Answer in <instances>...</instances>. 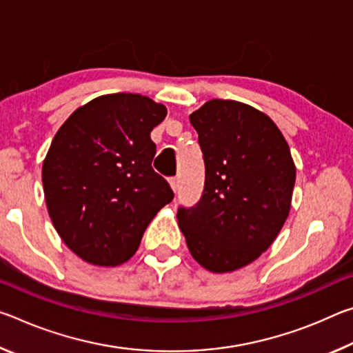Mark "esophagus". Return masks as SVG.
Listing matches in <instances>:
<instances>
[{
	"label": "esophagus",
	"instance_id": "34e87169",
	"mask_svg": "<svg viewBox=\"0 0 353 353\" xmlns=\"http://www.w3.org/2000/svg\"><path fill=\"white\" fill-rule=\"evenodd\" d=\"M170 185H171V188H172V191H177V188H179V177H171L170 179Z\"/></svg>",
	"mask_w": 353,
	"mask_h": 353
}]
</instances>
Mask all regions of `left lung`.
<instances>
[{
    "mask_svg": "<svg viewBox=\"0 0 353 353\" xmlns=\"http://www.w3.org/2000/svg\"><path fill=\"white\" fill-rule=\"evenodd\" d=\"M204 157L205 182L177 221L193 259L230 272L271 246L291 208L296 166L272 119L248 104L212 99L190 115Z\"/></svg>",
    "mask_w": 353,
    "mask_h": 353,
    "instance_id": "8db88e82",
    "label": "left lung"
}]
</instances>
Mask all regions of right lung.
Returning <instances> with one entry per match:
<instances>
[{"label": "right lung", "instance_id": "right-lung-1", "mask_svg": "<svg viewBox=\"0 0 353 353\" xmlns=\"http://www.w3.org/2000/svg\"><path fill=\"white\" fill-rule=\"evenodd\" d=\"M166 107L148 97L113 93L71 113L48 151L43 181L48 213L63 243L82 260L117 266L174 193L152 170L151 130Z\"/></svg>", "mask_w": 353, "mask_h": 353}]
</instances>
